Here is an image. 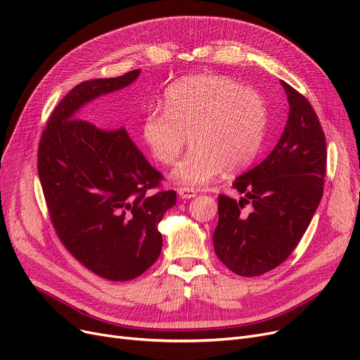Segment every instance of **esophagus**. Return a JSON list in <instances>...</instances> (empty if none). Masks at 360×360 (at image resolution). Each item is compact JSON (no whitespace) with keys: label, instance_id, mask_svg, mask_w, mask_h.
<instances>
[{"label":"esophagus","instance_id":"esophagus-1","mask_svg":"<svg viewBox=\"0 0 360 360\" xmlns=\"http://www.w3.org/2000/svg\"><path fill=\"white\" fill-rule=\"evenodd\" d=\"M178 194L181 198H193L195 197L197 191L194 188H188V186H181V188H178Z\"/></svg>","mask_w":360,"mask_h":360}]
</instances>
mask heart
<instances>
[{"instance_id": "obj_1", "label": "heart", "mask_w": 360, "mask_h": 360, "mask_svg": "<svg viewBox=\"0 0 360 360\" xmlns=\"http://www.w3.org/2000/svg\"><path fill=\"white\" fill-rule=\"evenodd\" d=\"M268 108L259 92L228 76L195 75L170 85L165 110L151 108L141 136L153 158L174 165L190 141L194 144L174 170L175 182L200 186L224 169L248 166L262 148Z\"/></svg>"}]
</instances>
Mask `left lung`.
<instances>
[{
    "instance_id": "left-lung-1",
    "label": "left lung",
    "mask_w": 360,
    "mask_h": 360,
    "mask_svg": "<svg viewBox=\"0 0 360 360\" xmlns=\"http://www.w3.org/2000/svg\"><path fill=\"white\" fill-rule=\"evenodd\" d=\"M281 84L290 103L283 136L266 159L232 184L244 194L241 200L217 197L214 253L241 276L266 274L292 253L323 193L326 143L321 122L304 96Z\"/></svg>"
}]
</instances>
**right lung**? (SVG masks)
Masks as SVG:
<instances>
[{
  "instance_id": "1",
  "label": "right lung",
  "mask_w": 360,
  "mask_h": 360,
  "mask_svg": "<svg viewBox=\"0 0 360 360\" xmlns=\"http://www.w3.org/2000/svg\"><path fill=\"white\" fill-rule=\"evenodd\" d=\"M139 69L76 85L51 113L38 175L57 237L85 268L110 281L143 275L162 252L159 224L176 202L128 131H101L79 108L132 84Z\"/></svg>"
}]
</instances>
